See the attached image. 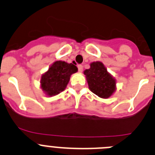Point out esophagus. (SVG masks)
<instances>
[{
    "label": "esophagus",
    "instance_id": "esophagus-1",
    "mask_svg": "<svg viewBox=\"0 0 155 155\" xmlns=\"http://www.w3.org/2000/svg\"><path fill=\"white\" fill-rule=\"evenodd\" d=\"M78 70H79V73H82V70H83V66L82 65H78Z\"/></svg>",
    "mask_w": 155,
    "mask_h": 155
}]
</instances>
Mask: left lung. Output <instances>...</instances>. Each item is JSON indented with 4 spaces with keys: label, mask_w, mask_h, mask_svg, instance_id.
Wrapping results in <instances>:
<instances>
[{
    "label": "left lung",
    "mask_w": 155,
    "mask_h": 155,
    "mask_svg": "<svg viewBox=\"0 0 155 155\" xmlns=\"http://www.w3.org/2000/svg\"><path fill=\"white\" fill-rule=\"evenodd\" d=\"M89 88L94 94L103 99L110 97L115 89V81L101 62L90 64L84 71Z\"/></svg>",
    "instance_id": "left-lung-1"
}]
</instances>
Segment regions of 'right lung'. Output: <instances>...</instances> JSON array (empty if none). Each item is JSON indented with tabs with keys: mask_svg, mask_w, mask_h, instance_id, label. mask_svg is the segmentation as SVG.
<instances>
[{
	"mask_svg": "<svg viewBox=\"0 0 155 155\" xmlns=\"http://www.w3.org/2000/svg\"><path fill=\"white\" fill-rule=\"evenodd\" d=\"M77 67L72 63L56 61L41 78V87L48 95H55L63 91L67 86L70 76L76 73Z\"/></svg>",
	"mask_w": 155,
	"mask_h": 155,
	"instance_id": "add662e5",
	"label": "right lung"
}]
</instances>
